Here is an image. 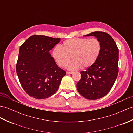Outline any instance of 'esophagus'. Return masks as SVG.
Listing matches in <instances>:
<instances>
[{
  "label": "esophagus",
  "mask_w": 133,
  "mask_h": 133,
  "mask_svg": "<svg viewBox=\"0 0 133 133\" xmlns=\"http://www.w3.org/2000/svg\"><path fill=\"white\" fill-rule=\"evenodd\" d=\"M66 73H67V74H72L73 73V72H69V71H67Z\"/></svg>",
  "instance_id": "34e87169"
}]
</instances>
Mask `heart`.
<instances>
[{"label":"heart","mask_w":133,"mask_h":133,"mask_svg":"<svg viewBox=\"0 0 133 133\" xmlns=\"http://www.w3.org/2000/svg\"><path fill=\"white\" fill-rule=\"evenodd\" d=\"M55 47L52 55L55 62L62 67L68 66V69L76 70L88 68L96 62L100 54L101 44L97 38H74L64 41L62 46Z\"/></svg>","instance_id":"obj_1"}]
</instances>
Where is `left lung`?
I'll list each match as a JSON object with an SVG mask.
<instances>
[{
	"label": "left lung",
	"instance_id": "obj_1",
	"mask_svg": "<svg viewBox=\"0 0 133 133\" xmlns=\"http://www.w3.org/2000/svg\"><path fill=\"white\" fill-rule=\"evenodd\" d=\"M84 36H94L101 42L98 59L92 66L81 72V79L77 83L79 94L88 100L105 96L113 87L118 73V49L109 34L92 32Z\"/></svg>",
	"mask_w": 133,
	"mask_h": 133
}]
</instances>
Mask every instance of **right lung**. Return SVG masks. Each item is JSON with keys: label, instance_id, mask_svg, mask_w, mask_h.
<instances>
[{"label": "right lung", "instance_id": "obj_1", "mask_svg": "<svg viewBox=\"0 0 133 133\" xmlns=\"http://www.w3.org/2000/svg\"><path fill=\"white\" fill-rule=\"evenodd\" d=\"M60 38L43 35L30 36L21 45L16 72L24 90L36 99H45L54 94L65 71L58 67L50 50Z\"/></svg>", "mask_w": 133, "mask_h": 133}]
</instances>
